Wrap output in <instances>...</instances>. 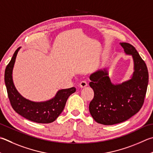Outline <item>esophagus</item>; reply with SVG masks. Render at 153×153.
Wrapping results in <instances>:
<instances>
[{
  "instance_id": "obj_1",
  "label": "esophagus",
  "mask_w": 153,
  "mask_h": 153,
  "mask_svg": "<svg viewBox=\"0 0 153 153\" xmlns=\"http://www.w3.org/2000/svg\"><path fill=\"white\" fill-rule=\"evenodd\" d=\"M87 85H88L87 82H85V81L81 82L79 83V87L81 88H85Z\"/></svg>"
}]
</instances>
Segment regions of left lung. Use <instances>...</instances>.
Listing matches in <instances>:
<instances>
[{
  "label": "left lung",
  "instance_id": "obj_1",
  "mask_svg": "<svg viewBox=\"0 0 153 153\" xmlns=\"http://www.w3.org/2000/svg\"><path fill=\"white\" fill-rule=\"evenodd\" d=\"M125 54L131 55L133 73L130 79L113 84L109 69H101L90 76V86L94 97L89 110L96 123L113 125L123 123L136 114L142 108L149 83L146 63L132 45L120 43Z\"/></svg>",
  "mask_w": 153,
  "mask_h": 153
}]
</instances>
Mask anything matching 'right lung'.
I'll return each instance as SVG.
<instances>
[{"mask_svg": "<svg viewBox=\"0 0 153 153\" xmlns=\"http://www.w3.org/2000/svg\"><path fill=\"white\" fill-rule=\"evenodd\" d=\"M20 49L16 50L4 71V83L10 104L16 113L27 120L42 124L53 123L63 112L68 98L76 91V88L58 90L53 98L43 102H34L24 98L16 90L13 79L14 65Z\"/></svg>", "mask_w": 153, "mask_h": 153, "instance_id": "obj_1", "label": "right lung"}]
</instances>
